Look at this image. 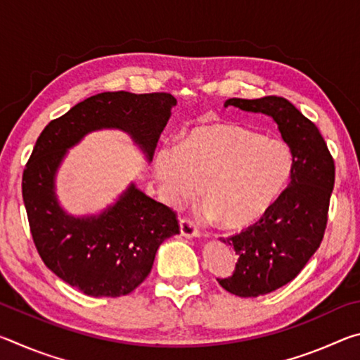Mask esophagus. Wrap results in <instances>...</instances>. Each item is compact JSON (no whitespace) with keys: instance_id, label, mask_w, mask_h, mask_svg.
<instances>
[{"instance_id":"34e87169","label":"esophagus","mask_w":360,"mask_h":360,"mask_svg":"<svg viewBox=\"0 0 360 360\" xmlns=\"http://www.w3.org/2000/svg\"><path fill=\"white\" fill-rule=\"evenodd\" d=\"M179 229H181V235L186 236V238H192V236L200 235V230L197 229V225H195L192 221H188V219H181Z\"/></svg>"}]
</instances>
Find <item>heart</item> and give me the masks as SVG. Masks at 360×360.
Listing matches in <instances>:
<instances>
[{
    "instance_id": "1",
    "label": "heart",
    "mask_w": 360,
    "mask_h": 360,
    "mask_svg": "<svg viewBox=\"0 0 360 360\" xmlns=\"http://www.w3.org/2000/svg\"><path fill=\"white\" fill-rule=\"evenodd\" d=\"M154 174L169 206L197 198L205 187L210 216L224 229L260 221L281 198L294 174V154L281 139L235 124L195 127L179 146H162Z\"/></svg>"
}]
</instances>
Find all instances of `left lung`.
<instances>
[{"label": "left lung", "mask_w": 360, "mask_h": 360, "mask_svg": "<svg viewBox=\"0 0 360 360\" xmlns=\"http://www.w3.org/2000/svg\"><path fill=\"white\" fill-rule=\"evenodd\" d=\"M224 106L270 115L294 154V174L275 206L241 233L221 238L238 262L230 276L217 278L219 284L233 295L259 297L290 283L321 246L335 163L318 127L283 96L230 98Z\"/></svg>", "instance_id": "obj_1"}]
</instances>
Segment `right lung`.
<instances>
[{
    "instance_id": "obj_1",
    "label": "right lung",
    "mask_w": 360,
    "mask_h": 360,
    "mask_svg": "<svg viewBox=\"0 0 360 360\" xmlns=\"http://www.w3.org/2000/svg\"><path fill=\"white\" fill-rule=\"evenodd\" d=\"M176 98L165 92H105L77 103L49 122L23 169L22 195L42 262L72 288L92 297L130 294L150 273L158 246L179 233L176 212L131 184L98 216L65 212L56 174L66 150L90 131L129 133L148 162L172 115Z\"/></svg>"
}]
</instances>
